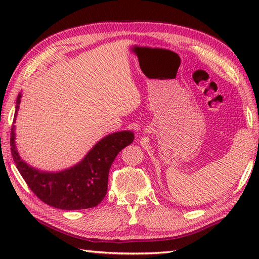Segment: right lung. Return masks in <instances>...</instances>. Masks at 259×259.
I'll use <instances>...</instances> for the list:
<instances>
[{
	"label": "right lung",
	"mask_w": 259,
	"mask_h": 259,
	"mask_svg": "<svg viewBox=\"0 0 259 259\" xmlns=\"http://www.w3.org/2000/svg\"><path fill=\"white\" fill-rule=\"evenodd\" d=\"M19 93L16 102L15 121L21 102ZM134 133L116 131L105 136L83 159L61 171H42L21 159L16 146V126L11 128V153L17 169L28 187L43 202L63 210L94 208L107 193L109 168L116 155L134 142Z\"/></svg>",
	"instance_id": "obj_1"
}]
</instances>
